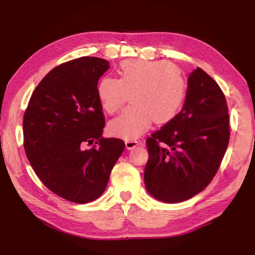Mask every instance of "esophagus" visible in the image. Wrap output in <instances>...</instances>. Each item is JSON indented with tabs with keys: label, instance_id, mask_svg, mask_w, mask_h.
<instances>
[{
	"label": "esophagus",
	"instance_id": "esophagus-1",
	"mask_svg": "<svg viewBox=\"0 0 255 255\" xmlns=\"http://www.w3.org/2000/svg\"><path fill=\"white\" fill-rule=\"evenodd\" d=\"M125 143H126L127 149H132V148H135L136 146L139 145L140 142L137 139H127L126 141H125Z\"/></svg>",
	"mask_w": 255,
	"mask_h": 255
}]
</instances>
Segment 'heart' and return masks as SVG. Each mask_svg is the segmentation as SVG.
Returning a JSON list of instances; mask_svg holds the SVG:
<instances>
[{
	"mask_svg": "<svg viewBox=\"0 0 255 255\" xmlns=\"http://www.w3.org/2000/svg\"><path fill=\"white\" fill-rule=\"evenodd\" d=\"M117 79L104 77L97 83V97L106 113H118L130 94L132 105L110 122L113 136L133 139L150 124H166L179 113L186 94L182 70L161 60H126L117 69Z\"/></svg>",
	"mask_w": 255,
	"mask_h": 255,
	"instance_id": "1",
	"label": "heart"
}]
</instances>
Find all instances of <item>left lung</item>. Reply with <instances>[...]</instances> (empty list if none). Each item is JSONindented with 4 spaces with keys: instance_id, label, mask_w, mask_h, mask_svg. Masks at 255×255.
Wrapping results in <instances>:
<instances>
[{
    "instance_id": "obj_1",
    "label": "left lung",
    "mask_w": 255,
    "mask_h": 255,
    "mask_svg": "<svg viewBox=\"0 0 255 255\" xmlns=\"http://www.w3.org/2000/svg\"><path fill=\"white\" fill-rule=\"evenodd\" d=\"M230 140V116L223 91L197 68L188 77L180 113L147 138L143 179L148 193L165 203L189 200L207 187Z\"/></svg>"
}]
</instances>
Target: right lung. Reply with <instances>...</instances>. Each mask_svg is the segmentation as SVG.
<instances>
[{
	"instance_id": "add662e5",
	"label": "right lung",
	"mask_w": 255,
	"mask_h": 255,
	"mask_svg": "<svg viewBox=\"0 0 255 255\" xmlns=\"http://www.w3.org/2000/svg\"><path fill=\"white\" fill-rule=\"evenodd\" d=\"M109 62L81 57L61 63L32 94L23 116V145L36 176L51 192L77 204L98 198L125 149L105 138L97 83Z\"/></svg>"
}]
</instances>
